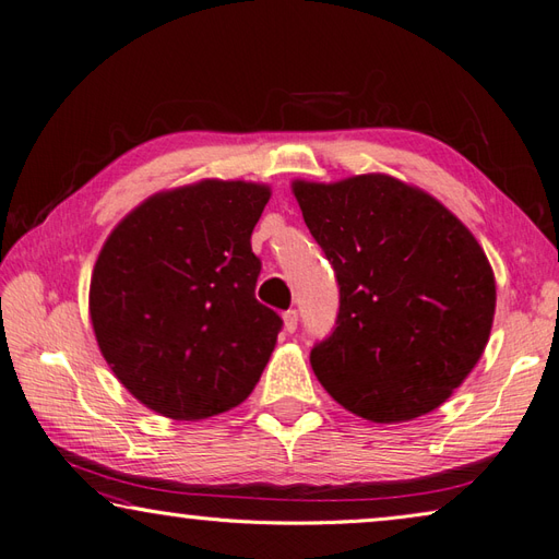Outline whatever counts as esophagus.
<instances>
[{
    "label": "esophagus",
    "mask_w": 559,
    "mask_h": 559,
    "mask_svg": "<svg viewBox=\"0 0 559 559\" xmlns=\"http://www.w3.org/2000/svg\"><path fill=\"white\" fill-rule=\"evenodd\" d=\"M297 321H300V317H297L295 309H288V311H285V314H283V326H285V331H288V333H295Z\"/></svg>",
    "instance_id": "34e87169"
}]
</instances>
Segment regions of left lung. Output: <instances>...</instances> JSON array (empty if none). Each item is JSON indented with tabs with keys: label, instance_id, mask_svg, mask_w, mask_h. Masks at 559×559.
I'll list each match as a JSON object with an SVG mask.
<instances>
[{
	"label": "left lung",
	"instance_id": "obj_1",
	"mask_svg": "<svg viewBox=\"0 0 559 559\" xmlns=\"http://www.w3.org/2000/svg\"><path fill=\"white\" fill-rule=\"evenodd\" d=\"M293 192L341 288L311 369L349 412L393 424L440 407L488 343L496 278L443 204L383 174Z\"/></svg>",
	"mask_w": 559,
	"mask_h": 559
}]
</instances>
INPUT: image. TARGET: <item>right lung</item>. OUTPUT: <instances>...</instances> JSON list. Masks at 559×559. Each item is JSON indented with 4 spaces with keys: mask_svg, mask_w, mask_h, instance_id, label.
<instances>
[{
    "mask_svg": "<svg viewBox=\"0 0 559 559\" xmlns=\"http://www.w3.org/2000/svg\"><path fill=\"white\" fill-rule=\"evenodd\" d=\"M266 186L202 180L159 192L104 242L90 281L97 345L128 391L168 419L226 412L252 393L283 319L254 297L252 230Z\"/></svg>",
    "mask_w": 559,
    "mask_h": 559,
    "instance_id": "obj_1",
    "label": "right lung"
}]
</instances>
